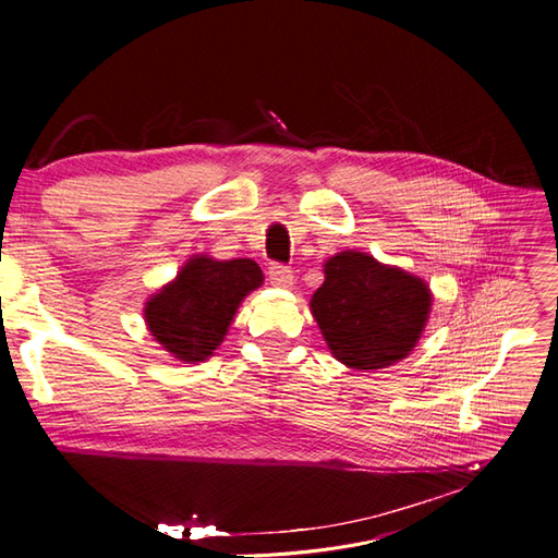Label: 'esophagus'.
<instances>
[{"mask_svg":"<svg viewBox=\"0 0 558 558\" xmlns=\"http://www.w3.org/2000/svg\"><path fill=\"white\" fill-rule=\"evenodd\" d=\"M267 277H269V283L279 286V289H289V286H293V281H295L291 269L283 267V265H272V267H269Z\"/></svg>","mask_w":558,"mask_h":558,"instance_id":"34e87169","label":"esophagus"}]
</instances>
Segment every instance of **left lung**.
Listing matches in <instances>:
<instances>
[{"label": "left lung", "mask_w": 558, "mask_h": 558, "mask_svg": "<svg viewBox=\"0 0 558 558\" xmlns=\"http://www.w3.org/2000/svg\"><path fill=\"white\" fill-rule=\"evenodd\" d=\"M324 275L310 312L337 361L381 369L410 356L433 307L424 279L353 248L328 258Z\"/></svg>", "instance_id": "left-lung-1"}]
</instances>
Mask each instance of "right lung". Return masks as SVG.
<instances>
[{"mask_svg": "<svg viewBox=\"0 0 558 558\" xmlns=\"http://www.w3.org/2000/svg\"><path fill=\"white\" fill-rule=\"evenodd\" d=\"M263 279L251 258L216 260L195 253L172 281L146 300V328L172 359L205 363L223 344L234 314Z\"/></svg>", "mask_w": 558, "mask_h": 558, "instance_id": "1", "label": "right lung"}]
</instances>
